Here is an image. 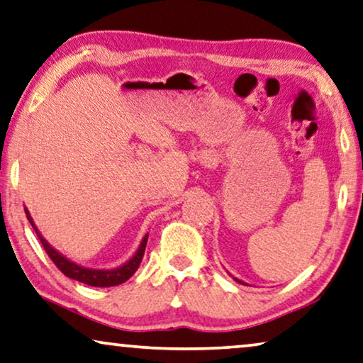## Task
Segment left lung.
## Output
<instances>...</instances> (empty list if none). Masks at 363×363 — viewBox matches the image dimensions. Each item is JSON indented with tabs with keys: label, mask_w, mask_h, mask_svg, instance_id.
Returning a JSON list of instances; mask_svg holds the SVG:
<instances>
[{
	"label": "left lung",
	"mask_w": 363,
	"mask_h": 363,
	"mask_svg": "<svg viewBox=\"0 0 363 363\" xmlns=\"http://www.w3.org/2000/svg\"><path fill=\"white\" fill-rule=\"evenodd\" d=\"M234 280H235V281H238V283H240V285H247V283H245V281H242V280H239V278H235V277H234Z\"/></svg>",
	"instance_id": "obj_1"
}]
</instances>
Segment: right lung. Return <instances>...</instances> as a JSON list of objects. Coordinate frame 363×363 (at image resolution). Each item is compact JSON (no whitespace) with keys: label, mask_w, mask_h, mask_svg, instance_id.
Here are the masks:
<instances>
[{"label":"right lung","mask_w":363,"mask_h":363,"mask_svg":"<svg viewBox=\"0 0 363 363\" xmlns=\"http://www.w3.org/2000/svg\"><path fill=\"white\" fill-rule=\"evenodd\" d=\"M26 211V216H28V220L33 225L35 234H38V238L40 239L42 245H44V249L47 252V255L50 257V260L54 262L57 265V269H59L62 273H64L65 277L72 278V280H77V281H82L85 283V285H90V286H99V288H108V286H116L121 285V283L128 281L130 277L134 275L135 270L139 269L140 262H143V257H144V252H145V245H147V239H149V234L144 235V239L140 240V245L139 249L135 250V254L130 257L128 262H124L123 265L116 267V269H109V270H104V269H88V267H83V265H78L75 262H72L70 259H67L64 254H60L59 250H55L54 247H52L47 240L42 238V234L39 233L38 225L34 224V219L30 216L28 208H24Z\"/></svg>","instance_id":"add662e5"}]
</instances>
